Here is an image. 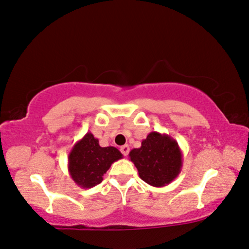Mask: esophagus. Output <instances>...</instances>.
<instances>
[{
  "label": "esophagus",
  "mask_w": 249,
  "mask_h": 249,
  "mask_svg": "<svg viewBox=\"0 0 249 249\" xmlns=\"http://www.w3.org/2000/svg\"><path fill=\"white\" fill-rule=\"evenodd\" d=\"M120 151H121V153L124 154V156L125 157V156H128V153H129V151H130V148H129V145H124V146H121V148H120Z\"/></svg>",
  "instance_id": "1"
}]
</instances>
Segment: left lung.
<instances>
[{"label": "left lung", "mask_w": 249, "mask_h": 249, "mask_svg": "<svg viewBox=\"0 0 249 249\" xmlns=\"http://www.w3.org/2000/svg\"><path fill=\"white\" fill-rule=\"evenodd\" d=\"M129 157L141 178L154 188L172 183L183 166V154L177 142L158 131H151L142 141V146L132 148Z\"/></svg>", "instance_id": "1"}]
</instances>
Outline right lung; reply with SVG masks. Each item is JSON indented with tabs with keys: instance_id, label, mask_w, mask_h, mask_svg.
Instances as JSON below:
<instances>
[{
	"instance_id": "1",
	"label": "right lung",
	"mask_w": 249,
	"mask_h": 249,
	"mask_svg": "<svg viewBox=\"0 0 249 249\" xmlns=\"http://www.w3.org/2000/svg\"><path fill=\"white\" fill-rule=\"evenodd\" d=\"M120 159L122 153L117 147H102L91 132H87L71 150L69 173L76 185L90 189L101 183L111 164Z\"/></svg>"
}]
</instances>
